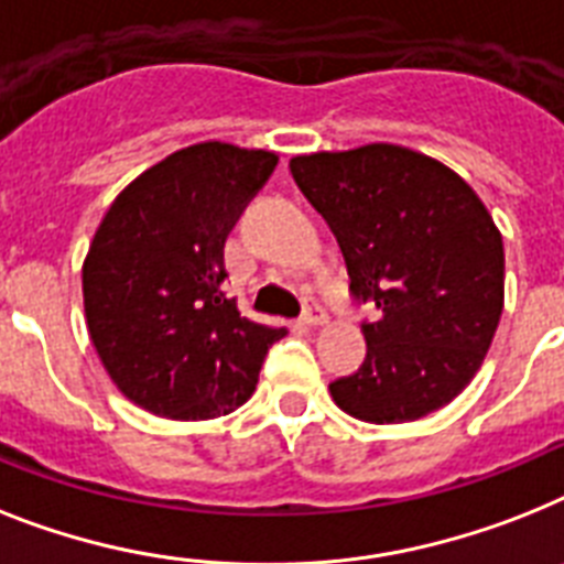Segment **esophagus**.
Instances as JSON below:
<instances>
[{
	"instance_id": "34e87169",
	"label": "esophagus",
	"mask_w": 564,
	"mask_h": 564,
	"mask_svg": "<svg viewBox=\"0 0 564 564\" xmlns=\"http://www.w3.org/2000/svg\"><path fill=\"white\" fill-rule=\"evenodd\" d=\"M302 323L311 325V328H314V325H325L328 323V314H325V308L319 305V302L308 300V305H305V314H302Z\"/></svg>"
}]
</instances>
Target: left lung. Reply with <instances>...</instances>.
Returning <instances> with one entry per match:
<instances>
[{
  "mask_svg": "<svg viewBox=\"0 0 564 564\" xmlns=\"http://www.w3.org/2000/svg\"><path fill=\"white\" fill-rule=\"evenodd\" d=\"M302 195L328 221L351 293L380 316L366 360L332 398L366 423H406L458 398L481 369L505 308V245L484 202L415 149L369 143L291 158Z\"/></svg>",
  "mask_w": 564,
  "mask_h": 564,
  "instance_id": "8db88e82",
  "label": "left lung"
}]
</instances>
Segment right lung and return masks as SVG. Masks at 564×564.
<instances>
[{"instance_id": "obj_1", "label": "right lung", "mask_w": 564, "mask_h": 564, "mask_svg": "<svg viewBox=\"0 0 564 564\" xmlns=\"http://www.w3.org/2000/svg\"><path fill=\"white\" fill-rule=\"evenodd\" d=\"M276 152L207 141L149 166L106 209L83 262L88 337L126 398L158 417L239 409L285 328L227 300L225 241Z\"/></svg>"}]
</instances>
